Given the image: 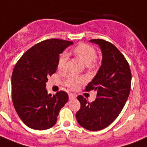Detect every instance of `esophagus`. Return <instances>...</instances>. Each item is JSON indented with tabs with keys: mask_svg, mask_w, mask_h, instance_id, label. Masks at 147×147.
<instances>
[{
	"mask_svg": "<svg viewBox=\"0 0 147 147\" xmlns=\"http://www.w3.org/2000/svg\"><path fill=\"white\" fill-rule=\"evenodd\" d=\"M69 100L75 99V98H76V95L72 94V93H69Z\"/></svg>",
	"mask_w": 147,
	"mask_h": 147,
	"instance_id": "obj_1",
	"label": "esophagus"
}]
</instances>
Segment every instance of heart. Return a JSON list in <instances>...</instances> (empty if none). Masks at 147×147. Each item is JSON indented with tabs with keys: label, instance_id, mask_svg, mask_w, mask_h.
Returning a JSON list of instances; mask_svg holds the SVG:
<instances>
[{
	"label": "heart",
	"instance_id": "1",
	"mask_svg": "<svg viewBox=\"0 0 147 147\" xmlns=\"http://www.w3.org/2000/svg\"><path fill=\"white\" fill-rule=\"evenodd\" d=\"M74 54L78 56L86 66H90L92 62L96 58V52L95 49L92 46L88 45L86 43H80L79 45L73 49ZM68 60V55L66 52H63L60 55L58 61V69L60 71L65 69ZM83 82L81 78L75 77V76H69L66 81L67 86L71 89H75L79 84Z\"/></svg>",
	"mask_w": 147,
	"mask_h": 147
}]
</instances>
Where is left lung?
<instances>
[{"instance_id": "obj_1", "label": "left lung", "mask_w": 147, "mask_h": 147, "mask_svg": "<svg viewBox=\"0 0 147 147\" xmlns=\"http://www.w3.org/2000/svg\"><path fill=\"white\" fill-rule=\"evenodd\" d=\"M89 42L99 46L102 53L101 66L86 86V91H96L98 98L88 103L79 95L81 109L76 119L86 129L98 131L111 124L123 109L129 95L132 75L128 62L113 44L102 39Z\"/></svg>"}]
</instances>
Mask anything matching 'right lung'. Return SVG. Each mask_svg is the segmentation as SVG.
<instances>
[{
    "mask_svg": "<svg viewBox=\"0 0 147 147\" xmlns=\"http://www.w3.org/2000/svg\"><path fill=\"white\" fill-rule=\"evenodd\" d=\"M73 42L60 39L44 40L26 51L15 65L12 75L13 105L25 124L44 130L56 123L61 109L68 101V94H48L46 83L58 69L60 55Z\"/></svg>",
    "mask_w": 147,
    "mask_h": 147,
    "instance_id": "obj_1",
    "label": "right lung"
}]
</instances>
